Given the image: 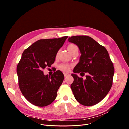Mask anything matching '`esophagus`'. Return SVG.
Returning <instances> with one entry per match:
<instances>
[{
  "mask_svg": "<svg viewBox=\"0 0 129 129\" xmlns=\"http://www.w3.org/2000/svg\"><path fill=\"white\" fill-rule=\"evenodd\" d=\"M69 74H68V73H64V77H67V76H69Z\"/></svg>",
  "mask_w": 129,
  "mask_h": 129,
  "instance_id": "esophagus-1",
  "label": "esophagus"
}]
</instances>
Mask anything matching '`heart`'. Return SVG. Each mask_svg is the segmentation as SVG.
<instances>
[{
    "instance_id": "1",
    "label": "heart",
    "mask_w": 129,
    "mask_h": 129,
    "mask_svg": "<svg viewBox=\"0 0 129 129\" xmlns=\"http://www.w3.org/2000/svg\"><path fill=\"white\" fill-rule=\"evenodd\" d=\"M75 48H77L76 46L73 44H71L68 46V50L69 51H71V50L74 49ZM60 69L62 71H63L64 72H68L70 71V69H71V65H69L67 64H62L60 66Z\"/></svg>"
}]
</instances>
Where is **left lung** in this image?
I'll list each match as a JSON object with an SVG mask.
<instances>
[{"label":"left lung","instance_id":"8db88e82","mask_svg":"<svg viewBox=\"0 0 129 129\" xmlns=\"http://www.w3.org/2000/svg\"><path fill=\"white\" fill-rule=\"evenodd\" d=\"M68 41L76 45L81 55L74 68V82L71 87L77 102L85 106H92L101 102L111 88L114 67L107 50L91 37L77 36L69 37ZM80 72L83 80L77 75ZM82 73V74H81Z\"/></svg>","mask_w":129,"mask_h":129}]
</instances>
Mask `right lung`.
<instances>
[{"label": "right lung", "mask_w": 129, "mask_h": 129, "mask_svg": "<svg viewBox=\"0 0 129 129\" xmlns=\"http://www.w3.org/2000/svg\"><path fill=\"white\" fill-rule=\"evenodd\" d=\"M68 37L38 40L22 54L17 68L19 88L25 99L36 106H47L56 99L63 74L57 71L50 76L45 75L42 70L54 63Z\"/></svg>", "instance_id": "1"}]
</instances>
